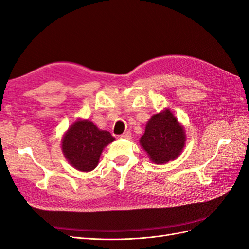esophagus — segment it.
<instances>
[{"mask_svg": "<svg viewBox=\"0 0 249 249\" xmlns=\"http://www.w3.org/2000/svg\"><path fill=\"white\" fill-rule=\"evenodd\" d=\"M131 133L130 131H125L123 134H121V139H130Z\"/></svg>", "mask_w": 249, "mask_h": 249, "instance_id": "esophagus-1", "label": "esophagus"}]
</instances>
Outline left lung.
<instances>
[{
  "label": "left lung",
  "mask_w": 249,
  "mask_h": 249,
  "mask_svg": "<svg viewBox=\"0 0 249 249\" xmlns=\"http://www.w3.org/2000/svg\"><path fill=\"white\" fill-rule=\"evenodd\" d=\"M184 131L169 109L154 115L146 125L140 143L155 164L176 159L184 146Z\"/></svg>",
  "instance_id": "obj_1"
}]
</instances>
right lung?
Returning <instances> with one entry per match:
<instances>
[{
    "mask_svg": "<svg viewBox=\"0 0 249 249\" xmlns=\"http://www.w3.org/2000/svg\"><path fill=\"white\" fill-rule=\"evenodd\" d=\"M113 140L90 121H77L62 140V151L74 168L88 172L97 167L103 148Z\"/></svg>",
    "mask_w": 249,
    "mask_h": 249,
    "instance_id": "right-lung-1",
    "label": "right lung"
}]
</instances>
